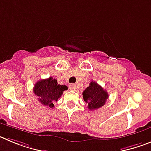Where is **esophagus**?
Wrapping results in <instances>:
<instances>
[{
  "label": "esophagus",
  "mask_w": 151,
  "mask_h": 151,
  "mask_svg": "<svg viewBox=\"0 0 151 151\" xmlns=\"http://www.w3.org/2000/svg\"><path fill=\"white\" fill-rule=\"evenodd\" d=\"M76 87V85H75V84H70L69 85V88L71 89V90H75Z\"/></svg>",
  "instance_id": "obj_1"
}]
</instances>
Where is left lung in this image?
Wrapping results in <instances>:
<instances>
[{
    "instance_id": "1",
    "label": "left lung",
    "mask_w": 151,
    "mask_h": 151,
    "mask_svg": "<svg viewBox=\"0 0 151 151\" xmlns=\"http://www.w3.org/2000/svg\"><path fill=\"white\" fill-rule=\"evenodd\" d=\"M84 101L88 104V108L90 110H97L105 104L109 95L106 91L97 82L91 81L88 87L82 93Z\"/></svg>"
}]
</instances>
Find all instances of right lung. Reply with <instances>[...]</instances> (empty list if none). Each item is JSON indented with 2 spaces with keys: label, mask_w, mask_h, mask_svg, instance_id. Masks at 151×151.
I'll use <instances>...</instances> for the list:
<instances>
[{
  "label": "right lung",
  "mask_w": 151,
  "mask_h": 151,
  "mask_svg": "<svg viewBox=\"0 0 151 151\" xmlns=\"http://www.w3.org/2000/svg\"><path fill=\"white\" fill-rule=\"evenodd\" d=\"M67 89V86L58 85L57 79L49 77L36 82L33 92L38 97V101L41 104L53 108L54 106V102L58 101L63 92Z\"/></svg>",
  "instance_id": "right-lung-1"
}]
</instances>
